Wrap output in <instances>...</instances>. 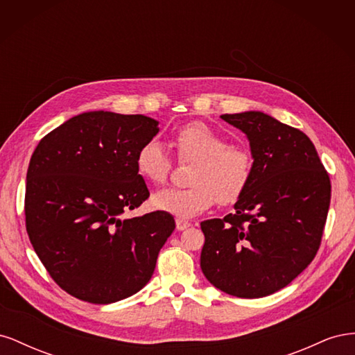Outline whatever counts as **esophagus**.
<instances>
[{"instance_id": "34e87169", "label": "esophagus", "mask_w": 355, "mask_h": 355, "mask_svg": "<svg viewBox=\"0 0 355 355\" xmlns=\"http://www.w3.org/2000/svg\"><path fill=\"white\" fill-rule=\"evenodd\" d=\"M191 227V223L188 220H184V219H176V230L178 231H184L187 228Z\"/></svg>"}]
</instances>
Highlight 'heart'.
<instances>
[{
    "label": "heart",
    "mask_w": 355,
    "mask_h": 355,
    "mask_svg": "<svg viewBox=\"0 0 355 355\" xmlns=\"http://www.w3.org/2000/svg\"><path fill=\"white\" fill-rule=\"evenodd\" d=\"M171 146L180 164L192 163L185 189L161 191L153 204L179 218H192L211 207L237 202L249 188L254 159L249 148L230 144L228 139L210 125L191 121L171 135ZM137 175L154 187L166 185L173 170V161L159 144L149 141L136 154Z\"/></svg>",
    "instance_id": "b5f03b06"
}]
</instances>
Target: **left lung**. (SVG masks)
I'll return each mask as SVG.
<instances>
[{"instance_id": "8db88e82", "label": "left lung", "mask_w": 355, "mask_h": 355, "mask_svg": "<svg viewBox=\"0 0 355 355\" xmlns=\"http://www.w3.org/2000/svg\"><path fill=\"white\" fill-rule=\"evenodd\" d=\"M220 118L249 137L254 170L234 213L201 222L200 265L222 292L263 297L293 282L315 257L330 206V178L299 128L256 111Z\"/></svg>"}]
</instances>
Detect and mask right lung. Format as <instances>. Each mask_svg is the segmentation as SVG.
Instances as JSON below:
<instances>
[{
	"mask_svg": "<svg viewBox=\"0 0 355 355\" xmlns=\"http://www.w3.org/2000/svg\"><path fill=\"white\" fill-rule=\"evenodd\" d=\"M145 115L84 112L41 139L31 157L25 225L55 283L90 304L139 292L175 230L163 210L127 218L148 200L135 158L158 133Z\"/></svg>",
	"mask_w": 355,
	"mask_h": 355,
	"instance_id": "right-lung-1",
	"label": "right lung"
}]
</instances>
